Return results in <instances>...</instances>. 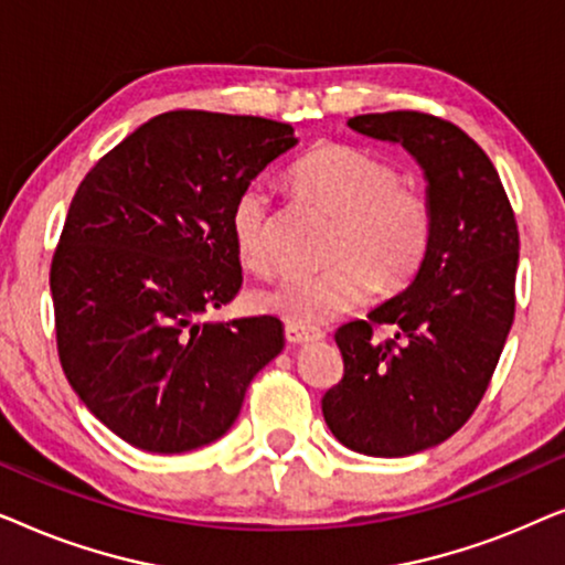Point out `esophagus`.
Segmentation results:
<instances>
[{
  "label": "esophagus",
  "instance_id": "esophagus-1",
  "mask_svg": "<svg viewBox=\"0 0 565 565\" xmlns=\"http://www.w3.org/2000/svg\"><path fill=\"white\" fill-rule=\"evenodd\" d=\"M285 339H288L290 344H308V342H319V339H323V331L300 329V327H292V323H288V327H285Z\"/></svg>",
  "mask_w": 565,
  "mask_h": 565
}]
</instances>
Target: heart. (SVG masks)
Here are the masks:
<instances>
[{
    "label": "heart",
    "mask_w": 565,
    "mask_h": 565,
    "mask_svg": "<svg viewBox=\"0 0 565 565\" xmlns=\"http://www.w3.org/2000/svg\"><path fill=\"white\" fill-rule=\"evenodd\" d=\"M290 182L339 218L323 273L285 275L257 303L292 327L313 329L365 303L370 290L396 292L427 257L435 213L427 195L404 184L388 159L347 143H321L296 161ZM238 259L254 273L275 267L273 195L262 182L238 190L231 205Z\"/></svg>",
    "instance_id": "1"
}]
</instances>
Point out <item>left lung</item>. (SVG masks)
I'll use <instances>...</instances> for the list:
<instances>
[{
    "instance_id": "obj_1",
    "label": "left lung",
    "mask_w": 565,
    "mask_h": 565,
    "mask_svg": "<svg viewBox=\"0 0 565 565\" xmlns=\"http://www.w3.org/2000/svg\"><path fill=\"white\" fill-rule=\"evenodd\" d=\"M347 126L412 153L435 234L412 285L334 334L344 377L321 412L350 450L404 458L445 443L481 404L514 321L520 231L491 159L458 126L414 110ZM375 326L397 334L377 343Z\"/></svg>"
}]
</instances>
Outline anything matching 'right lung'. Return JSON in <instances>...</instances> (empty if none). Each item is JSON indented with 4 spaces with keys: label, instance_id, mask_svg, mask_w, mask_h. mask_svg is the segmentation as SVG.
Returning a JSON list of instances; mask_svg holds the SVG:
<instances>
[{
    "label": "right lung",
    "instance_id": "right-lung-1",
    "mask_svg": "<svg viewBox=\"0 0 565 565\" xmlns=\"http://www.w3.org/2000/svg\"><path fill=\"white\" fill-rule=\"evenodd\" d=\"M296 143L288 122L161 113L76 190L51 262L61 367L82 404L138 450L215 443L282 352L275 316H198L242 288L228 223L238 190Z\"/></svg>",
    "mask_w": 565,
    "mask_h": 565
}]
</instances>
